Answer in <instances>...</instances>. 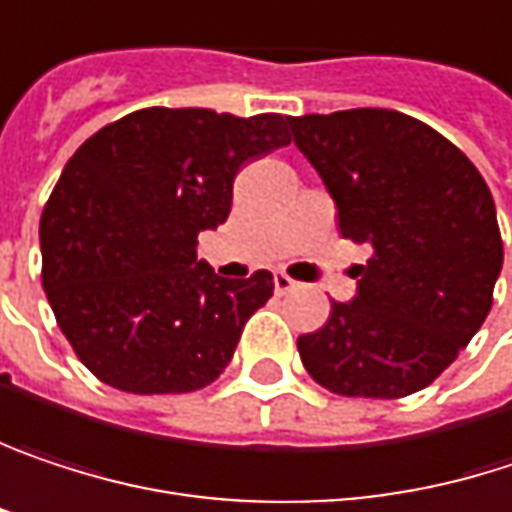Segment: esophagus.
Segmentation results:
<instances>
[{
	"label": "esophagus",
	"instance_id": "obj_1",
	"mask_svg": "<svg viewBox=\"0 0 512 512\" xmlns=\"http://www.w3.org/2000/svg\"><path fill=\"white\" fill-rule=\"evenodd\" d=\"M274 288H277V294H288V291H294V288H297V283H294L288 274L277 271V274H274Z\"/></svg>",
	"mask_w": 512,
	"mask_h": 512
}]
</instances>
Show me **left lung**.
<instances>
[{
	"mask_svg": "<svg viewBox=\"0 0 512 512\" xmlns=\"http://www.w3.org/2000/svg\"><path fill=\"white\" fill-rule=\"evenodd\" d=\"M324 179L342 238L371 247L356 297L297 339L324 389L404 398L430 386L492 309L504 244L492 194L448 138L410 114L351 108L288 117Z\"/></svg>",
	"mask_w": 512,
	"mask_h": 512,
	"instance_id": "obj_1",
	"label": "left lung"
}]
</instances>
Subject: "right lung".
<instances>
[{
  "label": "right lung",
  "mask_w": 512,
  "mask_h": 512,
  "mask_svg": "<svg viewBox=\"0 0 512 512\" xmlns=\"http://www.w3.org/2000/svg\"><path fill=\"white\" fill-rule=\"evenodd\" d=\"M286 120L141 108L64 164L40 218L43 288L102 383L182 395L221 377L274 277H218L197 259V235L226 221L241 164L291 141Z\"/></svg>",
  "instance_id": "add662e5"
}]
</instances>
